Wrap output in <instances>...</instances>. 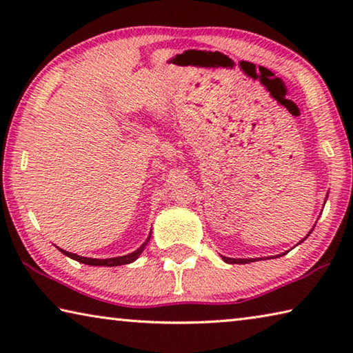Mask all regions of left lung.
Listing matches in <instances>:
<instances>
[{
	"mask_svg": "<svg viewBox=\"0 0 353 353\" xmlns=\"http://www.w3.org/2000/svg\"><path fill=\"white\" fill-rule=\"evenodd\" d=\"M325 201H327V196H325ZM316 223H318V221H316ZM314 225H316V224H314ZM314 225H313V229H314ZM313 229L310 230V232H308V235H307L305 238H303V240L299 241L297 244H301V243L305 241L307 238L310 236V234H312V232H313ZM297 244H296V246H297ZM286 252H288V250H286ZM286 252L280 254V255H276V256H282V255H285ZM221 256H223V260H224L225 263H230V265H235V263H236V265H244V263H252V261H256V259H230V256H224V255H221ZM265 259H266V256H265ZM268 259H272V256H268ZM259 260H261V259H259Z\"/></svg>",
	"mask_w": 353,
	"mask_h": 353,
	"instance_id": "1",
	"label": "left lung"
}]
</instances>
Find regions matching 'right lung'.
Returning a JSON list of instances; mask_svg holds the SVG:
<instances>
[{"label": "right lung", "instance_id": "obj_1", "mask_svg": "<svg viewBox=\"0 0 353 353\" xmlns=\"http://www.w3.org/2000/svg\"><path fill=\"white\" fill-rule=\"evenodd\" d=\"M149 238H151V234H149V236L146 238V241L143 243L139 249L134 250V252H130V254H128V255H123V256H113V259H103V260H99V259H90V256H81V255L73 254V252H68V250H63V249H61V252H62L63 255L70 256V259H73V260L79 261V263H83V265H90V266H119V265H129V263L135 261V260L139 259V256L141 255V252H143V250H145L146 244H148V241H149Z\"/></svg>", "mask_w": 353, "mask_h": 353}]
</instances>
